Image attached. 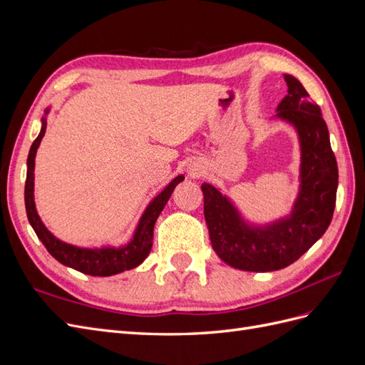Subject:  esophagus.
<instances>
[{
    "mask_svg": "<svg viewBox=\"0 0 365 365\" xmlns=\"http://www.w3.org/2000/svg\"><path fill=\"white\" fill-rule=\"evenodd\" d=\"M193 170H195V175H196V173H197V170H200V169H193Z\"/></svg>",
    "mask_w": 365,
    "mask_h": 365,
    "instance_id": "1",
    "label": "esophagus"
}]
</instances>
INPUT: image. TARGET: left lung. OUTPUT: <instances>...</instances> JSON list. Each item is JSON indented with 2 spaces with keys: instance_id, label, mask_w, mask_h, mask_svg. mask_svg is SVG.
I'll return each mask as SVG.
<instances>
[{
  "instance_id": "obj_1",
  "label": "left lung",
  "mask_w": 365,
  "mask_h": 365,
  "mask_svg": "<svg viewBox=\"0 0 365 365\" xmlns=\"http://www.w3.org/2000/svg\"><path fill=\"white\" fill-rule=\"evenodd\" d=\"M288 96L275 117L294 126L300 143V187L289 215L268 224L247 220L217 187L204 182V216L215 252L230 267L269 272L289 267L322 237L334 216L338 165L322 109L300 81L284 74Z\"/></svg>"
}]
</instances>
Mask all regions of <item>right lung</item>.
Masks as SVG:
<instances>
[{"mask_svg": "<svg viewBox=\"0 0 365 365\" xmlns=\"http://www.w3.org/2000/svg\"><path fill=\"white\" fill-rule=\"evenodd\" d=\"M50 113V108L46 109V114L41 118L42 126L39 135L33 141V145L29 152L27 158V180H26V190H24V201H26V212L29 222L35 230L36 236L47 248L51 256L56 259L59 263L65 267L73 268L76 271H81L88 275H94V277H109L123 271H129L137 268L138 264L145 262L152 250L153 242V225H155L160 213L163 212L164 205L168 204L172 192L175 187L181 181H184V175H178L173 178L164 190L160 192L153 200L149 202L145 212H143L137 228L132 235L130 240L126 245L121 247H111L103 245L101 248H82L77 245H71L58 239L48 228L43 225L41 220L38 210L35 205V158L36 152L41 145L42 137L46 135L47 129V115Z\"/></svg>", "mask_w": 365, "mask_h": 365, "instance_id": "1", "label": "right lung"}]
</instances>
